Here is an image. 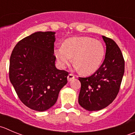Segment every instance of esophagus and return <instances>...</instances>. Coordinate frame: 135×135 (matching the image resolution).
<instances>
[{
	"instance_id": "1",
	"label": "esophagus",
	"mask_w": 135,
	"mask_h": 135,
	"mask_svg": "<svg viewBox=\"0 0 135 135\" xmlns=\"http://www.w3.org/2000/svg\"><path fill=\"white\" fill-rule=\"evenodd\" d=\"M74 78H75V76H74L73 74H71V73H70V74H69V76H68V80L70 82V81H71L72 80L74 79Z\"/></svg>"
}]
</instances>
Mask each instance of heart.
<instances>
[{
  "label": "heart",
  "instance_id": "b5f03b06",
  "mask_svg": "<svg viewBox=\"0 0 135 135\" xmlns=\"http://www.w3.org/2000/svg\"><path fill=\"white\" fill-rule=\"evenodd\" d=\"M102 43L88 37H74L64 41L62 46L55 49V55L61 66L70 62L71 57L76 69L84 74H91L98 70L104 57Z\"/></svg>",
  "mask_w": 135,
  "mask_h": 135
}]
</instances>
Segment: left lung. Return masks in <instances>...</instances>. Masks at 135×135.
I'll return each mask as SVG.
<instances>
[{
    "mask_svg": "<svg viewBox=\"0 0 135 135\" xmlns=\"http://www.w3.org/2000/svg\"><path fill=\"white\" fill-rule=\"evenodd\" d=\"M106 51L102 65L92 75L79 77L81 88L80 105L88 111L106 108L115 99L125 72V61L118 45L112 39L102 36Z\"/></svg>",
    "mask_w": 135,
    "mask_h": 135,
    "instance_id": "1",
    "label": "left lung"
}]
</instances>
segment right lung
Listing matches in <instances>:
<instances>
[{
    "instance_id": "obj_1",
    "label": "right lung",
    "mask_w": 135,
    "mask_h": 135,
    "mask_svg": "<svg viewBox=\"0 0 135 135\" xmlns=\"http://www.w3.org/2000/svg\"><path fill=\"white\" fill-rule=\"evenodd\" d=\"M55 32L37 31L16 45L10 59L9 78L18 98L37 112L55 105L69 73L55 67Z\"/></svg>"
}]
</instances>
